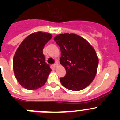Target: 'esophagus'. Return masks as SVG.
<instances>
[{
  "label": "esophagus",
  "mask_w": 120,
  "mask_h": 120,
  "mask_svg": "<svg viewBox=\"0 0 120 120\" xmlns=\"http://www.w3.org/2000/svg\"><path fill=\"white\" fill-rule=\"evenodd\" d=\"M58 65H59V64H58V63L57 62H56L54 64H52V66H53L54 68H56V67Z\"/></svg>",
  "instance_id": "esophagus-1"
}]
</instances>
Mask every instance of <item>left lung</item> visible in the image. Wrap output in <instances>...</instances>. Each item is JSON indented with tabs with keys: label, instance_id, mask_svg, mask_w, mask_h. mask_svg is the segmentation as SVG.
<instances>
[{
	"label": "left lung",
	"instance_id": "8db88e82",
	"mask_svg": "<svg viewBox=\"0 0 120 120\" xmlns=\"http://www.w3.org/2000/svg\"><path fill=\"white\" fill-rule=\"evenodd\" d=\"M60 47V62L65 68V76L60 78L64 88L79 91L89 86L95 78L98 58L94 48L86 40L74 34H62L54 38Z\"/></svg>",
	"mask_w": 120,
	"mask_h": 120
}]
</instances>
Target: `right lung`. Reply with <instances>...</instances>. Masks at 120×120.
Returning <instances> with one entry per match:
<instances>
[{
	"instance_id": "add662e5",
	"label": "right lung",
	"mask_w": 120,
	"mask_h": 120,
	"mask_svg": "<svg viewBox=\"0 0 120 120\" xmlns=\"http://www.w3.org/2000/svg\"><path fill=\"white\" fill-rule=\"evenodd\" d=\"M52 38L47 32L32 33L20 44L13 57L15 76L22 86L34 90L46 82L51 69L45 62L44 47Z\"/></svg>"
}]
</instances>
